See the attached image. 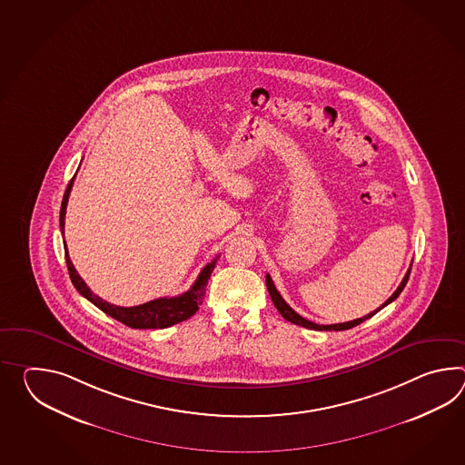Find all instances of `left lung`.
I'll list each match as a JSON object with an SVG mask.
<instances>
[{"label": "left lung", "instance_id": "1", "mask_svg": "<svg viewBox=\"0 0 465 465\" xmlns=\"http://www.w3.org/2000/svg\"><path fill=\"white\" fill-rule=\"evenodd\" d=\"M411 270H412V265L409 267L407 270V273H405V277H403L402 282H401V285H399V289L395 290L392 293V297H389V300L382 303L381 307L377 310H373L371 312L369 315H365V317H361V319H357V321L351 322H343V323H333V325H319V323H313V322L307 321V319H303L302 315H299L295 310L290 307L289 303L285 302V300L282 299V295L279 293V290L275 289V285H273V282H272V277L267 275V289H269L270 297H272V302H273V305L277 307V310L280 312V315L285 319V321L292 322V323H295V325H302V327H305V329H312V331H349L351 327H357L359 323H361L363 321H367V319H371L373 317L377 312H381V310L385 307V305H389V303H392L393 300L397 299L401 293H402V290L405 289V285H407V282H409V275H411Z\"/></svg>", "mask_w": 465, "mask_h": 465}]
</instances>
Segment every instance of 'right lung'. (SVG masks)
I'll use <instances>...</instances> for the list:
<instances>
[{
  "label": "right lung",
  "instance_id": "add662e5",
  "mask_svg": "<svg viewBox=\"0 0 465 465\" xmlns=\"http://www.w3.org/2000/svg\"><path fill=\"white\" fill-rule=\"evenodd\" d=\"M73 180H74V176L70 180V183L64 190V195H63L62 210H60L62 233H64V215H66V205H68V198L72 192ZM64 247H66V243H64ZM218 257L213 258L203 267L198 279L195 280V283L192 285V289L186 290L185 293H182L178 297L152 300V302H146L143 305H136V307H118V305L100 299L98 295H94L92 290L88 289V285L83 282L76 269L73 267L68 250L64 248L66 267H68V273H70L74 289L78 290L84 299L90 300L94 305L104 312L106 315L114 317V321L122 322L126 327H132V329H166V327H172L175 323L190 319L193 313H196L200 303L203 302V293L207 289L208 279L215 269Z\"/></svg>",
  "mask_w": 465,
  "mask_h": 465
}]
</instances>
